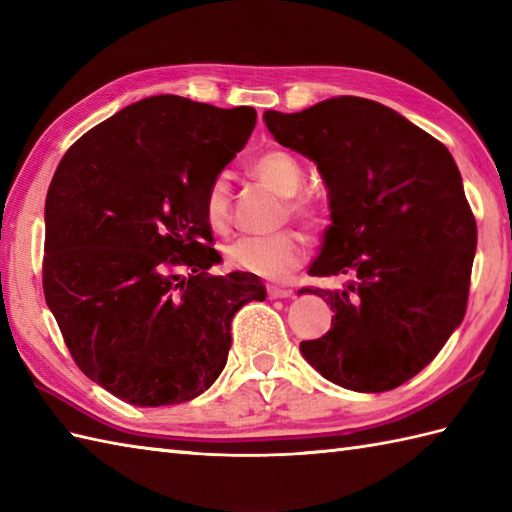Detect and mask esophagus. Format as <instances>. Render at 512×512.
<instances>
[{"label":"esophagus","instance_id":"obj_1","mask_svg":"<svg viewBox=\"0 0 512 512\" xmlns=\"http://www.w3.org/2000/svg\"><path fill=\"white\" fill-rule=\"evenodd\" d=\"M266 295H268V299H288V297H292V290L277 288V286H268V288H266Z\"/></svg>","mask_w":512,"mask_h":512}]
</instances>
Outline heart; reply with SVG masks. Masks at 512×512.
<instances>
[{"label":"heart","mask_w":512,"mask_h":512,"mask_svg":"<svg viewBox=\"0 0 512 512\" xmlns=\"http://www.w3.org/2000/svg\"><path fill=\"white\" fill-rule=\"evenodd\" d=\"M250 173L270 189L286 195L288 213L301 222H314L312 204L297 195L303 171L297 158L281 149H268L250 162ZM204 220L215 233H224L231 224V184L226 176H215L204 191ZM308 255L306 237L297 231H279L273 235L239 237L228 246V264L244 273L264 279H286L303 264Z\"/></svg>","instance_id":"1"}]
</instances>
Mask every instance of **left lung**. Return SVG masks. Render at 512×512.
<instances>
[{
	"instance_id": "left-lung-1",
	"label": "left lung",
	"mask_w": 512,
	"mask_h": 512,
	"mask_svg": "<svg viewBox=\"0 0 512 512\" xmlns=\"http://www.w3.org/2000/svg\"><path fill=\"white\" fill-rule=\"evenodd\" d=\"M264 121L279 145L317 162L328 187L332 224L310 275L352 277L343 290H299L334 312L301 354L334 385L396 389L466 314L477 231L458 165L440 140L361 96Z\"/></svg>"
}]
</instances>
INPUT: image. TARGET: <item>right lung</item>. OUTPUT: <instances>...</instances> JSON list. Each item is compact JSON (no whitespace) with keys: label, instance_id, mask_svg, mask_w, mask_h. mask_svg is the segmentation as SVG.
Wrapping results in <instances>:
<instances>
[{"label":"right lung","instance_id":"right-lung-1","mask_svg":"<svg viewBox=\"0 0 512 512\" xmlns=\"http://www.w3.org/2000/svg\"><path fill=\"white\" fill-rule=\"evenodd\" d=\"M255 121L246 105L149 96L83 134L54 171L43 295L81 372L129 405L200 396L226 365L235 312L266 299L255 275H209L222 257L202 211Z\"/></svg>","mask_w":512,"mask_h":512}]
</instances>
